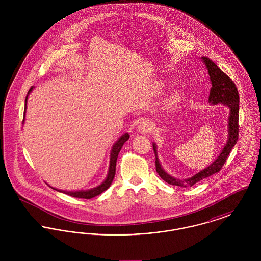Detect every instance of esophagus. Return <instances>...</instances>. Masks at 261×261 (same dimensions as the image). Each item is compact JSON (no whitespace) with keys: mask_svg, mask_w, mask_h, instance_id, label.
<instances>
[{"mask_svg":"<svg viewBox=\"0 0 261 261\" xmlns=\"http://www.w3.org/2000/svg\"><path fill=\"white\" fill-rule=\"evenodd\" d=\"M150 130H151V128H150L149 122L146 119H142L138 125V131L141 134H149Z\"/></svg>","mask_w":261,"mask_h":261,"instance_id":"esophagus-1","label":"esophagus"}]
</instances>
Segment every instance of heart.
Wrapping results in <instances>:
<instances>
[{"label":"heart","instance_id":"b5f03b06","mask_svg":"<svg viewBox=\"0 0 261 261\" xmlns=\"http://www.w3.org/2000/svg\"><path fill=\"white\" fill-rule=\"evenodd\" d=\"M165 81L160 80V79H155L153 80L149 86V93L151 97H156L159 96L163 90V88L165 86Z\"/></svg>","mask_w":261,"mask_h":261}]
</instances>
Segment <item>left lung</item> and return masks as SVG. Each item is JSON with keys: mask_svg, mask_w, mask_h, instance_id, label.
Listing matches in <instances>:
<instances>
[{"mask_svg": "<svg viewBox=\"0 0 261 261\" xmlns=\"http://www.w3.org/2000/svg\"><path fill=\"white\" fill-rule=\"evenodd\" d=\"M205 65L211 79V89L208 97V101L211 105L222 103L229 109V118H228V138L224 146L222 151L216 158V160L211 163L210 166L202 169L194 176L187 179H177L173 176L167 173L159 161L158 149L155 143H152V148L155 154V168L156 172L162 179L174 186L192 187L201 181L204 178H207L213 174L217 173L222 168L229 153L236 145L239 137V93L235 83L231 80L228 75L206 57L200 59Z\"/></svg>", "mask_w": 261, "mask_h": 261, "instance_id": "obj_1", "label": "left lung"}]
</instances>
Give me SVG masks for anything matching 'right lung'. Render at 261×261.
Instances as JSON below:
<instances>
[{
    "label": "right lung",
    "instance_id": "obj_1",
    "mask_svg": "<svg viewBox=\"0 0 261 261\" xmlns=\"http://www.w3.org/2000/svg\"><path fill=\"white\" fill-rule=\"evenodd\" d=\"M33 88L31 87L29 89L28 93H27V96H26V99H25V107H24V116H23V123H24L25 120V113H26V105H27V99H28V96L29 94L32 92ZM130 135L128 133H124L122 136L120 137L112 146V150H111V159H110V166H109V172L108 175L105 179V181L99 184V186L95 187L93 189H89V190H81V191H62V190H59V189H56V188H53L50 187L51 189L58 191V192H61V193H64L68 196H71L73 198H80V199H92L96 196H99V194H101L102 192H105L106 190H108L110 186L112 185V181H113V178H114V175H115V166H116V161H117V156H118V153L120 151V149L122 148V146L124 145L125 142L129 139Z\"/></svg>",
    "mask_w": 261,
    "mask_h": 261
}]
</instances>
